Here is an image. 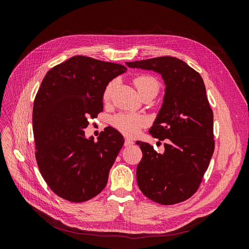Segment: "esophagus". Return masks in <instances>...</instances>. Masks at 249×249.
<instances>
[{
    "label": "esophagus",
    "instance_id": "34e87169",
    "mask_svg": "<svg viewBox=\"0 0 249 249\" xmlns=\"http://www.w3.org/2000/svg\"><path fill=\"white\" fill-rule=\"evenodd\" d=\"M133 140L132 139H129V138H126V139H124V146H130V145H132L133 144Z\"/></svg>",
    "mask_w": 249,
    "mask_h": 249
}]
</instances>
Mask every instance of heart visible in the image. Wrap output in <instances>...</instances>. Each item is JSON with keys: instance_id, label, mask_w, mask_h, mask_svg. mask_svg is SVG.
<instances>
[{"instance_id": "b5f03b06", "label": "heart", "mask_w": 249, "mask_h": 249, "mask_svg": "<svg viewBox=\"0 0 249 249\" xmlns=\"http://www.w3.org/2000/svg\"><path fill=\"white\" fill-rule=\"evenodd\" d=\"M134 84L136 86L140 95H153L154 97L158 94L160 90V82L157 78L150 74L141 73L134 78ZM116 80L110 81L105 87L103 91V101L108 103L111 100L113 91L116 87ZM146 124V118L141 114H133V113H118L117 115L112 118V124L117 131L125 136H134L138 133L143 125Z\"/></svg>"}]
</instances>
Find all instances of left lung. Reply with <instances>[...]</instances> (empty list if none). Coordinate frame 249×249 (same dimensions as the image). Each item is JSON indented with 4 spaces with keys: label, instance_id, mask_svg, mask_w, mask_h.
<instances>
[{
    "label": "left lung",
    "instance_id": "8db88e82",
    "mask_svg": "<svg viewBox=\"0 0 249 249\" xmlns=\"http://www.w3.org/2000/svg\"><path fill=\"white\" fill-rule=\"evenodd\" d=\"M133 69L162 74L165 96L149 134L166 140L164 154L137 141L142 159L137 183L146 197L161 205H175L197 191L215 148L213 111L200 74L182 60L165 56L126 62Z\"/></svg>",
    "mask_w": 249,
    "mask_h": 249
}]
</instances>
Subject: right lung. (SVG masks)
Instances as JSON below:
<instances>
[{"label": "right lung", "mask_w": 249, "mask_h": 249, "mask_svg": "<svg viewBox=\"0 0 249 249\" xmlns=\"http://www.w3.org/2000/svg\"><path fill=\"white\" fill-rule=\"evenodd\" d=\"M126 67L74 56L51 69L33 105L35 158L51 190L71 202L93 198L107 185L124 137L106 127L87 139L88 119L103 111V91Z\"/></svg>", "instance_id": "add662e5"}]
</instances>
